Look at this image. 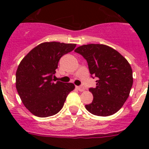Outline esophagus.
I'll return each instance as SVG.
<instances>
[{
  "label": "esophagus",
  "mask_w": 149,
  "mask_h": 149,
  "mask_svg": "<svg viewBox=\"0 0 149 149\" xmlns=\"http://www.w3.org/2000/svg\"><path fill=\"white\" fill-rule=\"evenodd\" d=\"M77 89H78V90L80 91V92H84V91L85 90V89H84V86H77Z\"/></svg>",
  "instance_id": "34e87169"
}]
</instances>
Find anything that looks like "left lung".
<instances>
[{
  "label": "left lung",
  "mask_w": 149,
  "mask_h": 149,
  "mask_svg": "<svg viewBox=\"0 0 149 149\" xmlns=\"http://www.w3.org/2000/svg\"><path fill=\"white\" fill-rule=\"evenodd\" d=\"M74 52L86 59L90 74L98 78L96 87L89 89L93 100L85 105L86 110L99 116L116 113L127 99L132 87L131 65L118 51L105 45H84Z\"/></svg>",
  "instance_id": "left-lung-1"
}]
</instances>
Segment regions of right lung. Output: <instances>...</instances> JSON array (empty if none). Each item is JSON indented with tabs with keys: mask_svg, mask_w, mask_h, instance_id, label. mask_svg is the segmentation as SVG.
Segmentation results:
<instances>
[{
	"mask_svg": "<svg viewBox=\"0 0 149 149\" xmlns=\"http://www.w3.org/2000/svg\"><path fill=\"white\" fill-rule=\"evenodd\" d=\"M75 47L76 44L57 42L41 43L19 63L15 74L16 89L22 103L36 116L57 113L75 87L72 83L52 81L61 56Z\"/></svg>",
	"mask_w": 149,
	"mask_h": 149,
	"instance_id": "1",
	"label": "right lung"
}]
</instances>
